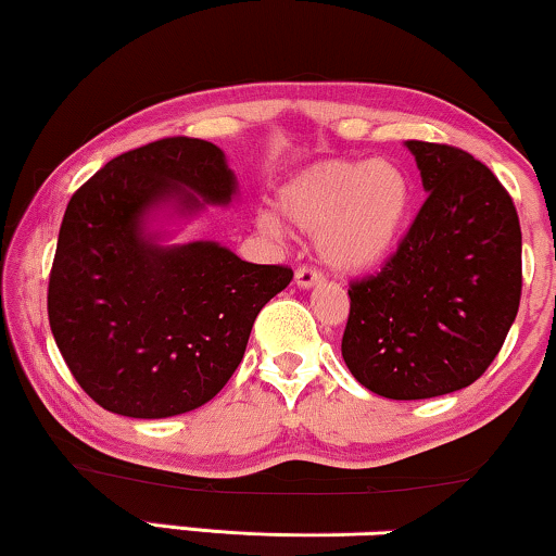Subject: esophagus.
<instances>
[{
	"instance_id": "1",
	"label": "esophagus",
	"mask_w": 556,
	"mask_h": 556,
	"mask_svg": "<svg viewBox=\"0 0 556 556\" xmlns=\"http://www.w3.org/2000/svg\"><path fill=\"white\" fill-rule=\"evenodd\" d=\"M321 273L312 268V265H301L299 270H295V286L299 288H312L316 283H321Z\"/></svg>"
}]
</instances>
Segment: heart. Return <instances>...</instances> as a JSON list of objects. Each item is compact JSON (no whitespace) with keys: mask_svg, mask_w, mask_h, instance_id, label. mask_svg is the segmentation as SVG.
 <instances>
[{"mask_svg":"<svg viewBox=\"0 0 556 556\" xmlns=\"http://www.w3.org/2000/svg\"><path fill=\"white\" fill-rule=\"evenodd\" d=\"M410 206V184L388 161H324L280 191V212L295 229L316 235L331 268L365 270L393 250ZM263 225L278 232L276 214Z\"/></svg>","mask_w":556,"mask_h":556,"instance_id":"heart-1","label":"heart"}]
</instances>
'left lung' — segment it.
Masks as SVG:
<instances>
[{"label":"left lung","instance_id":"left-lung-1","mask_svg":"<svg viewBox=\"0 0 556 556\" xmlns=\"http://www.w3.org/2000/svg\"><path fill=\"white\" fill-rule=\"evenodd\" d=\"M406 146L427 201L383 268L350 283L342 334L357 383L393 401L472 386L521 304V225L510 193L465 150Z\"/></svg>","mask_w":556,"mask_h":556}]
</instances>
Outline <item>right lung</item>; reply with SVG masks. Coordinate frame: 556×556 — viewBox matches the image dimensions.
Instances as JSON below:
<instances>
[{"label": "right lung", "mask_w": 556, "mask_h": 556, "mask_svg": "<svg viewBox=\"0 0 556 556\" xmlns=\"http://www.w3.org/2000/svg\"><path fill=\"white\" fill-rule=\"evenodd\" d=\"M235 189L219 148L163 137L112 157L71 197L48 321L71 375L102 408L165 419L204 406L242 363L261 308L291 283L288 265L244 263L216 242L161 248L142 232L157 201L193 212L202 198L227 204Z\"/></svg>", "instance_id": "obj_1"}]
</instances>
